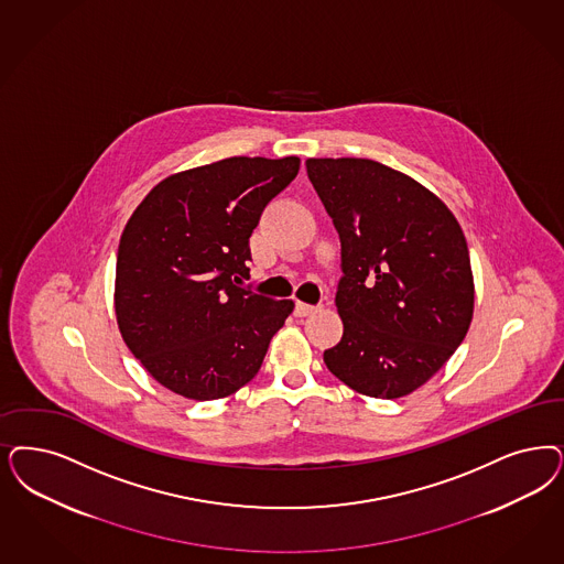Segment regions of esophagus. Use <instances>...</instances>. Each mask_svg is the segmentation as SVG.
<instances>
[{
  "label": "esophagus",
  "instance_id": "esophagus-1",
  "mask_svg": "<svg viewBox=\"0 0 564 564\" xmlns=\"http://www.w3.org/2000/svg\"><path fill=\"white\" fill-rule=\"evenodd\" d=\"M316 311V306L304 304V302H295V316H308L312 312Z\"/></svg>",
  "mask_w": 564,
  "mask_h": 564
}]
</instances>
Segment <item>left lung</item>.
Segmentation results:
<instances>
[{
	"mask_svg": "<svg viewBox=\"0 0 564 564\" xmlns=\"http://www.w3.org/2000/svg\"><path fill=\"white\" fill-rule=\"evenodd\" d=\"M312 185L341 241L335 306L341 341L327 369L370 398L427 383L463 344L475 285L465 234L446 204L367 158H308Z\"/></svg>",
	"mask_w": 564,
	"mask_h": 564,
	"instance_id": "obj_1",
	"label": "left lung"
}]
</instances>
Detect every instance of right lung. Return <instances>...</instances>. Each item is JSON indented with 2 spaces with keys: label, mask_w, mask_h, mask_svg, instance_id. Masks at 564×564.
Returning a JSON list of instances; mask_svg holds the SVG:
<instances>
[{
  "label": "right lung",
  "mask_w": 564,
  "mask_h": 564,
  "mask_svg": "<svg viewBox=\"0 0 564 564\" xmlns=\"http://www.w3.org/2000/svg\"><path fill=\"white\" fill-rule=\"evenodd\" d=\"M300 158L234 155L160 181L129 218L117 258L118 329L160 386L218 400L250 383L292 300L241 288L250 237Z\"/></svg>",
  "instance_id": "right-lung-1"
}]
</instances>
